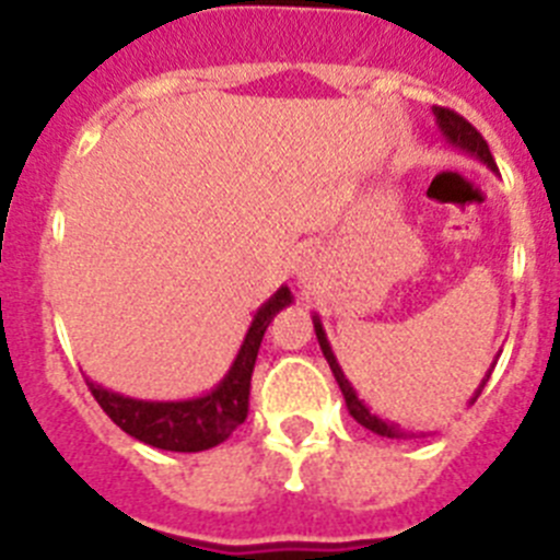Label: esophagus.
<instances>
[{
	"label": "esophagus",
	"instance_id": "34e87169",
	"mask_svg": "<svg viewBox=\"0 0 560 560\" xmlns=\"http://www.w3.org/2000/svg\"><path fill=\"white\" fill-rule=\"evenodd\" d=\"M291 269H294V277L300 283H314L319 269H323V257H319L316 249H300L294 255V266Z\"/></svg>",
	"mask_w": 560,
	"mask_h": 560
}]
</instances>
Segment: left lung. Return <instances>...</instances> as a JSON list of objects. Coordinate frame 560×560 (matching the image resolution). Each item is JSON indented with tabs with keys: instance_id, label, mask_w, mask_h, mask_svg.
Returning <instances> with one entry per match:
<instances>
[{
	"instance_id": "8db88e82",
	"label": "left lung",
	"mask_w": 560,
	"mask_h": 560,
	"mask_svg": "<svg viewBox=\"0 0 560 560\" xmlns=\"http://www.w3.org/2000/svg\"><path fill=\"white\" fill-rule=\"evenodd\" d=\"M432 112H434V120H438L440 133H443V137H446L448 145L457 148V151H463V153H468V156H474V160H479V162H482L485 167H491V171L497 173V162H493V156H491V148H488V142L482 140V133H479L477 128L471 126V122L463 120V117H459V114L448 112V108L434 106ZM311 319H314L316 341H319V348H323V355H325V359H328L330 373H334L336 384H339L341 395H345V404H348V412L353 415L355 423H361V427L370 429V432L381 434V438H393V440L427 438L429 432H404V429H400L398 423H393V420H384V418H378V415L370 412V407H368V404H364V400L359 398V393H355V389H353V384H350V381H348V375L341 373L339 361H336L334 348H330L328 334H325L323 319H319V314H314V316H311ZM499 353H502V350H499ZM497 359H499V355H497ZM497 359H493V364H497ZM493 364H491V370H488V373L482 375V381H479V387L474 389L471 400H468V407H471L474 400L479 398V393H482L485 384H488V378H491Z\"/></svg>"
}]
</instances>
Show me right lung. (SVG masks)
<instances>
[{
  "instance_id": "right-lung-1",
  "label": "right lung",
  "mask_w": 560,
  "mask_h": 560,
  "mask_svg": "<svg viewBox=\"0 0 560 560\" xmlns=\"http://www.w3.org/2000/svg\"><path fill=\"white\" fill-rule=\"evenodd\" d=\"M294 303L289 285H280L252 316L241 350L224 378L205 395L182 400H142L131 395L112 393L97 381L86 378L89 389L103 412L133 440L162 452H207L219 446L246 420L249 412V384L257 350L266 328L285 305Z\"/></svg>"
}]
</instances>
